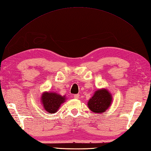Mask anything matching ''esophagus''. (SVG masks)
<instances>
[{
	"label": "esophagus",
	"instance_id": "esophagus-1",
	"mask_svg": "<svg viewBox=\"0 0 151 151\" xmlns=\"http://www.w3.org/2000/svg\"><path fill=\"white\" fill-rule=\"evenodd\" d=\"M79 95L78 94H76V95H74V97H75V99H78L79 98Z\"/></svg>",
	"mask_w": 151,
	"mask_h": 151
}]
</instances>
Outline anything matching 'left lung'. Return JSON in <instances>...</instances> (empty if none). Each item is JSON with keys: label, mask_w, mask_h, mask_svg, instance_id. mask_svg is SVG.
Instances as JSON below:
<instances>
[{"label": "left lung", "mask_w": 151, "mask_h": 151, "mask_svg": "<svg viewBox=\"0 0 151 151\" xmlns=\"http://www.w3.org/2000/svg\"><path fill=\"white\" fill-rule=\"evenodd\" d=\"M112 97L106 89H101L95 92L93 96L89 99L88 106L94 113L101 114L106 111L110 106Z\"/></svg>", "instance_id": "left-lung-1"}]
</instances>
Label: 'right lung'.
Masks as SVG:
<instances>
[{
  "label": "right lung",
  "instance_id": "1",
  "mask_svg": "<svg viewBox=\"0 0 151 151\" xmlns=\"http://www.w3.org/2000/svg\"><path fill=\"white\" fill-rule=\"evenodd\" d=\"M41 102L45 110L50 114H54L61 104L65 101V97L54 92H44L41 95Z\"/></svg>",
  "mask_w": 151,
  "mask_h": 151
}]
</instances>
